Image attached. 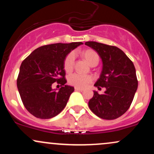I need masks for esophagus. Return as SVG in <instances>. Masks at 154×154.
I'll return each instance as SVG.
<instances>
[{
  "mask_svg": "<svg viewBox=\"0 0 154 154\" xmlns=\"http://www.w3.org/2000/svg\"><path fill=\"white\" fill-rule=\"evenodd\" d=\"M75 89V91H84V89H82V88H77V87H76Z\"/></svg>",
  "mask_w": 154,
  "mask_h": 154,
  "instance_id": "obj_1",
  "label": "esophagus"
}]
</instances>
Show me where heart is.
I'll return each instance as SVG.
<instances>
[{
    "label": "heart",
    "instance_id": "heart-1",
    "mask_svg": "<svg viewBox=\"0 0 154 154\" xmlns=\"http://www.w3.org/2000/svg\"><path fill=\"white\" fill-rule=\"evenodd\" d=\"M83 56L91 66L98 64L99 61V56L98 54L93 50H87L83 53ZM75 53H71L66 56L64 61V69L66 72H70L73 69L75 64ZM91 76L80 75L78 73L72 74L69 77V82L72 85L77 88H85L88 85V83L92 81Z\"/></svg>",
    "mask_w": 154,
    "mask_h": 154
}]
</instances>
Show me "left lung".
Returning <instances> with one entry per match:
<instances>
[{"label":"left lung","instance_id":"left-lung-1","mask_svg":"<svg viewBox=\"0 0 154 154\" xmlns=\"http://www.w3.org/2000/svg\"><path fill=\"white\" fill-rule=\"evenodd\" d=\"M85 44L98 53L103 64L94 86L98 89L106 88L103 94L93 91L88 106L98 117L115 119L128 110L137 89L135 66L119 48L94 41Z\"/></svg>","mask_w":154,"mask_h":154}]
</instances>
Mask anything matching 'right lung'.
<instances>
[{
	"instance_id": "add662e5",
	"label": "right lung",
	"mask_w": 154,
	"mask_h": 154,
	"mask_svg": "<svg viewBox=\"0 0 154 154\" xmlns=\"http://www.w3.org/2000/svg\"><path fill=\"white\" fill-rule=\"evenodd\" d=\"M82 44L75 42L43 45L22 61L17 88L24 107L35 117L50 119L66 106L75 88L66 85L64 61L67 55ZM55 82L62 88L53 89Z\"/></svg>"
}]
</instances>
